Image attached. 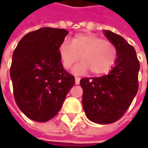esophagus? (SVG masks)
<instances>
[{"instance_id": "obj_1", "label": "esophagus", "mask_w": 148, "mask_h": 148, "mask_svg": "<svg viewBox=\"0 0 148 148\" xmlns=\"http://www.w3.org/2000/svg\"><path fill=\"white\" fill-rule=\"evenodd\" d=\"M79 80H80V78H79V77H75V84H76V85H79Z\"/></svg>"}]
</instances>
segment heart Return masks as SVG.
<instances>
[{
	"label": "heart",
	"mask_w": 148,
	"mask_h": 148,
	"mask_svg": "<svg viewBox=\"0 0 148 148\" xmlns=\"http://www.w3.org/2000/svg\"><path fill=\"white\" fill-rule=\"evenodd\" d=\"M58 53L64 69L72 68L80 56L82 62L74 69V73L82 74L90 70L93 75L107 74L118 56L117 49L112 42L89 33L75 35L71 45L63 42L58 49Z\"/></svg>",
	"instance_id": "1"
}]
</instances>
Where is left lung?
I'll return each mask as SVG.
<instances>
[{
    "label": "left lung",
    "instance_id": "1",
    "mask_svg": "<svg viewBox=\"0 0 148 148\" xmlns=\"http://www.w3.org/2000/svg\"><path fill=\"white\" fill-rule=\"evenodd\" d=\"M104 35L117 49L116 66L107 75L83 78L79 82L85 113L89 120L99 124L118 121L139 89L140 62L134 47L110 31H104Z\"/></svg>",
    "mask_w": 148,
    "mask_h": 148
}]
</instances>
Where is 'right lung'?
<instances>
[{
	"mask_svg": "<svg viewBox=\"0 0 148 148\" xmlns=\"http://www.w3.org/2000/svg\"><path fill=\"white\" fill-rule=\"evenodd\" d=\"M65 29L44 27L25 35L13 54L10 76L15 102L30 119L45 123L61 110L74 77L61 62Z\"/></svg>",
	"mask_w": 148,
	"mask_h": 148,
	"instance_id": "obj_1",
	"label": "right lung"
}]
</instances>
